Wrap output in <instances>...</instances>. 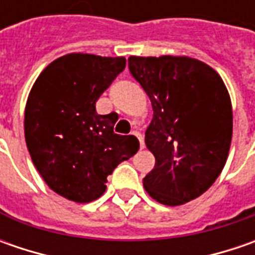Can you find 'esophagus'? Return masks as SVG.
<instances>
[{"mask_svg":"<svg viewBox=\"0 0 255 255\" xmlns=\"http://www.w3.org/2000/svg\"><path fill=\"white\" fill-rule=\"evenodd\" d=\"M133 134H134V136H136V137L139 139V143H140V149H143V147H144V142H143V136H142V134L137 132V130H134V132H133Z\"/></svg>","mask_w":255,"mask_h":255,"instance_id":"obj_1","label":"esophagus"}]
</instances>
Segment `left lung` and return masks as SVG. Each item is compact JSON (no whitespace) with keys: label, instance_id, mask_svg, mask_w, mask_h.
I'll use <instances>...</instances> for the list:
<instances>
[{"label":"left lung","instance_id":"1","mask_svg":"<svg viewBox=\"0 0 255 255\" xmlns=\"http://www.w3.org/2000/svg\"><path fill=\"white\" fill-rule=\"evenodd\" d=\"M129 71L153 108L144 142L156 163L144 189L164 206L194 200L229 157L233 109L226 85L211 66L189 56H130Z\"/></svg>","mask_w":255,"mask_h":255}]
</instances>
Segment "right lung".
Returning <instances> with one entry per match:
<instances>
[{
    "mask_svg": "<svg viewBox=\"0 0 255 255\" xmlns=\"http://www.w3.org/2000/svg\"><path fill=\"white\" fill-rule=\"evenodd\" d=\"M125 66L123 56L64 55L45 68L28 95V152L49 189L68 200L99 199L113 169L139 149L134 136L113 132V113L98 115L95 106Z\"/></svg>",
    "mask_w": 255,
    "mask_h": 255,
    "instance_id": "obj_1",
    "label": "right lung"
}]
</instances>
